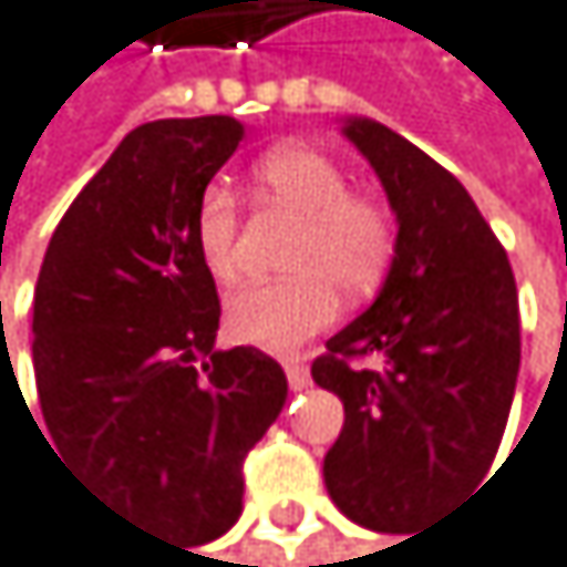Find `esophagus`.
Returning a JSON list of instances; mask_svg holds the SVG:
<instances>
[{"label": "esophagus", "mask_w": 567, "mask_h": 567, "mask_svg": "<svg viewBox=\"0 0 567 567\" xmlns=\"http://www.w3.org/2000/svg\"><path fill=\"white\" fill-rule=\"evenodd\" d=\"M284 373H287V383H290V390H308V383H311V373H308V365H305V362L290 359V362L284 365Z\"/></svg>", "instance_id": "34e87169"}]
</instances>
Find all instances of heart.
<instances>
[{"mask_svg": "<svg viewBox=\"0 0 567 567\" xmlns=\"http://www.w3.org/2000/svg\"><path fill=\"white\" fill-rule=\"evenodd\" d=\"M262 202L297 218L284 252L290 277L249 284L225 305V324L239 342L290 352L339 315V293L365 297L383 280L396 225L373 194L349 190L346 171L311 146H280L256 167ZM243 215L225 187H208L194 212V243L218 284L243 274Z\"/></svg>", "mask_w": 567, "mask_h": 567, "instance_id": "1", "label": "heart"}]
</instances>
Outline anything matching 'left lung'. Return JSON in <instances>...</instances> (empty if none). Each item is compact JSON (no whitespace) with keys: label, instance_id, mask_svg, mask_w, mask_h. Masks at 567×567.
Segmentation results:
<instances>
[{"label":"left lung","instance_id":"left-lung-1","mask_svg":"<svg viewBox=\"0 0 567 567\" xmlns=\"http://www.w3.org/2000/svg\"><path fill=\"white\" fill-rule=\"evenodd\" d=\"M342 133L400 228L383 290L311 365L346 406L324 486L359 527L406 534L480 486L496 458L520 369L517 284L445 167L383 122L352 115ZM369 354L381 365L362 367Z\"/></svg>","mask_w":567,"mask_h":567}]
</instances>
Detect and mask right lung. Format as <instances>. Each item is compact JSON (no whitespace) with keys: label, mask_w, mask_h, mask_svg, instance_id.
<instances>
[{"label":"right lung","mask_w":567,"mask_h":567,"mask_svg":"<svg viewBox=\"0 0 567 567\" xmlns=\"http://www.w3.org/2000/svg\"><path fill=\"white\" fill-rule=\"evenodd\" d=\"M243 133L228 115L133 130L64 212L33 290L50 452L184 547L239 520L243 462L287 400L277 359L215 349L221 305L194 243L202 194Z\"/></svg>","instance_id":"right-lung-1"}]
</instances>
